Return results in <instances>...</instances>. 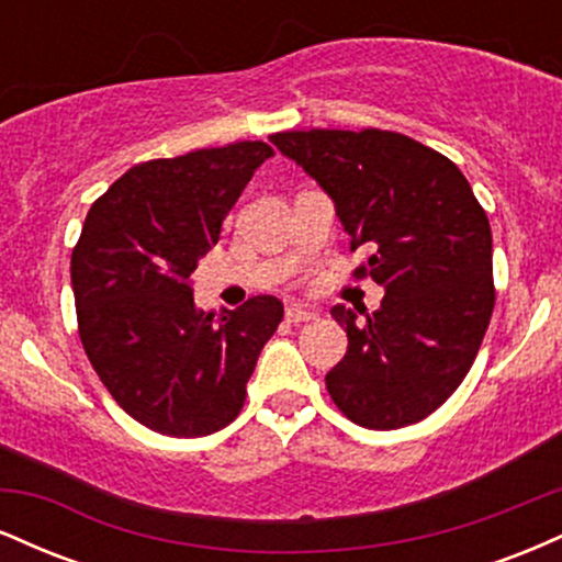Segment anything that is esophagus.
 I'll return each mask as SVG.
<instances>
[{
    "mask_svg": "<svg viewBox=\"0 0 562 562\" xmlns=\"http://www.w3.org/2000/svg\"><path fill=\"white\" fill-rule=\"evenodd\" d=\"M285 317H288V322H295V325H299V322H308V319L317 317V312H314L312 306H306V303L290 301L285 306Z\"/></svg>",
    "mask_w": 562,
    "mask_h": 562,
    "instance_id": "1",
    "label": "esophagus"
}]
</instances>
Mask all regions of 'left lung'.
Instances as JSON below:
<instances>
[{"mask_svg": "<svg viewBox=\"0 0 562 562\" xmlns=\"http://www.w3.org/2000/svg\"><path fill=\"white\" fill-rule=\"evenodd\" d=\"M335 203L351 250L385 290L378 312L333 306L348 351L327 372L348 420L396 430L436 412L473 367L494 312L492 227L462 171L396 132L272 134Z\"/></svg>", "mask_w": 562, "mask_h": 562, "instance_id": "left-lung-1", "label": "left lung"}]
</instances>
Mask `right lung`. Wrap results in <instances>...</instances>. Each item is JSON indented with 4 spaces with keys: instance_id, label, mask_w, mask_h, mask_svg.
Here are the masks:
<instances>
[{
    "instance_id": "1",
    "label": "right lung",
    "mask_w": 562,
    "mask_h": 562,
    "mask_svg": "<svg viewBox=\"0 0 562 562\" xmlns=\"http://www.w3.org/2000/svg\"><path fill=\"white\" fill-rule=\"evenodd\" d=\"M272 156L267 142H235L147 160L89 209L70 256L83 351L121 409L156 434L195 438L235 420L282 322L274 295L203 312L190 282Z\"/></svg>"
}]
</instances>
